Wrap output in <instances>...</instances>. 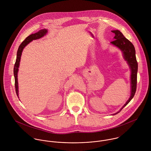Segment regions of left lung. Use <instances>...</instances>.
<instances>
[{
	"instance_id": "obj_1",
	"label": "left lung",
	"mask_w": 151,
	"mask_h": 151,
	"mask_svg": "<svg viewBox=\"0 0 151 151\" xmlns=\"http://www.w3.org/2000/svg\"><path fill=\"white\" fill-rule=\"evenodd\" d=\"M115 35L114 40L111 43L114 46L117 47L123 52V58L127 61L131 69V95L129 100L121 108L119 111L114 114L119 113L122 109L125 107L134 97L137 89V71H138V63L135 56V50L134 45L129 40H128L123 34L119 30L111 31Z\"/></svg>"
}]
</instances>
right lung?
<instances>
[{
	"instance_id": "right-lung-1",
	"label": "right lung",
	"mask_w": 151,
	"mask_h": 151,
	"mask_svg": "<svg viewBox=\"0 0 151 151\" xmlns=\"http://www.w3.org/2000/svg\"><path fill=\"white\" fill-rule=\"evenodd\" d=\"M47 32V30L46 29H42L41 30H40L38 32L32 34L30 35H29L28 37L25 38V40L22 42L20 46L19 47L17 53V58L16 60V63L14 64V80H15V88H16V92L17 95L19 96V86H18V78H17V73L19 71V67L20 65V59H21V56H22V52L23 50V49L33 40H38L40 39L42 37H43L44 35L46 34ZM19 98V96H18Z\"/></svg>"
}]
</instances>
